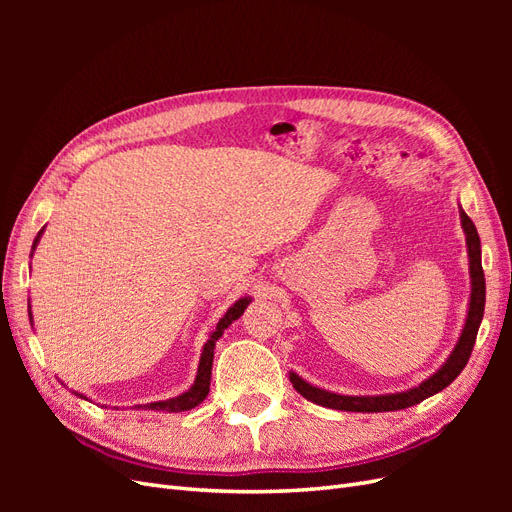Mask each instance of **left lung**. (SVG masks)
Wrapping results in <instances>:
<instances>
[{
	"label": "left lung",
	"mask_w": 512,
	"mask_h": 512,
	"mask_svg": "<svg viewBox=\"0 0 512 512\" xmlns=\"http://www.w3.org/2000/svg\"><path fill=\"white\" fill-rule=\"evenodd\" d=\"M461 226H463V232H466L468 254H470V277H472L470 309H468L466 327H463V333L459 337L453 354L448 356V361L436 371V374H433L429 380H425L423 384L414 386V389H410V391L393 393V395H376V397H350V395L329 393V391L316 389V386H312V384H307L297 374H290V382L294 389H297L299 395H303L309 401H314V404H318V406L333 408V410L393 412V410H404V408L421 404L423 399L446 389V386L461 374L463 367L468 365V359L472 354L476 335H478L480 320H483V314H485V273H483V265H480V239H478L476 226L468 218L466 211H461Z\"/></svg>",
	"instance_id": "8db88e82"
}]
</instances>
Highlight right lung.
Segmentation results:
<instances>
[{"mask_svg":"<svg viewBox=\"0 0 512 512\" xmlns=\"http://www.w3.org/2000/svg\"><path fill=\"white\" fill-rule=\"evenodd\" d=\"M42 235V230L38 232V237L34 241V247L38 243ZM250 305V299H239L235 305H232L228 312L224 314V318H220L218 327H215V331L209 335L207 344L203 348V354H200V363H198V374H196V380H194V386L188 391L183 393L179 397H173V399H166V401H153V404H147L145 408L149 410H166V412H183V410H192L196 408L198 404H203L205 397L209 395V384H211V365H213V348H215V342L222 337V333L230 327L232 322H235L243 312L245 307ZM32 316V314H29ZM143 408V406H138Z\"/></svg>","mask_w":512,"mask_h":512,"instance_id":"1","label":"right lung"}]
</instances>
